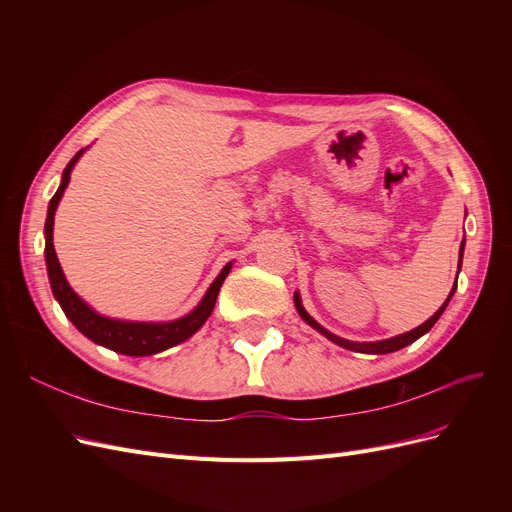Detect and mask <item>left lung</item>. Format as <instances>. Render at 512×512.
<instances>
[{
    "label": "left lung",
    "mask_w": 512,
    "mask_h": 512,
    "mask_svg": "<svg viewBox=\"0 0 512 512\" xmlns=\"http://www.w3.org/2000/svg\"><path fill=\"white\" fill-rule=\"evenodd\" d=\"M463 245H466V239L461 241L459 254L463 252ZM459 265H461V258H459ZM455 290H457V280H455V286H453L451 294H448V299L442 303V307H440L438 312L433 314L429 320H425V322L421 324V327H416V329H412V331H408V333H401V335L389 337V339H380V342H350V339L337 337L335 333L327 331V329L322 327L320 322H316L312 316H309V314L305 312V307H303V303H301V294H299V292H294V307H297L299 316L309 324V327L316 329L320 335H324L327 339H331V342H333V344H337V346H342V348H346V350H354V352H363V354H389V352H395V350H401V348H406V346L414 344L418 337H423L425 333H429L433 324H436V322L440 320V316L444 314V309H446L448 301H451V297L455 294Z\"/></svg>",
    "instance_id": "1"
}]
</instances>
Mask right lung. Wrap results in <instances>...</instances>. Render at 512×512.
Segmentation results:
<instances>
[{
    "label": "right lung",
    "instance_id": "1",
    "mask_svg": "<svg viewBox=\"0 0 512 512\" xmlns=\"http://www.w3.org/2000/svg\"><path fill=\"white\" fill-rule=\"evenodd\" d=\"M85 151H87V147L76 151V156L64 168L59 188H57L55 196L51 198L49 211H46L44 260H46V273H49L53 297L57 299V303L61 305V309H64V314L68 316V320L74 324V327L98 346H104L108 350L119 352V354H128V356H149V354H158L162 350L173 348V346L185 342L188 337H192L207 322V318L211 316L213 307H215V299H218V292L226 280V275L232 269V262H228V265L220 271V275L215 277L213 284L205 292V297L200 299V303L192 309V312L177 318V320L138 322V320H119V318H108V316L98 314L94 307L87 305L79 297V294L70 288L64 271H61V265H59L57 254H55V245H53V224H55L57 205L68 188L74 164L81 160Z\"/></svg>",
    "mask_w": 512,
    "mask_h": 512
}]
</instances>
